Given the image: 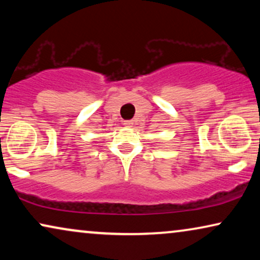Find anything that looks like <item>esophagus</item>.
Returning <instances> with one entry per match:
<instances>
[{
  "mask_svg": "<svg viewBox=\"0 0 260 260\" xmlns=\"http://www.w3.org/2000/svg\"><path fill=\"white\" fill-rule=\"evenodd\" d=\"M123 124H124V125H125V126L130 127V126L134 125V122H133V120H124Z\"/></svg>",
  "mask_w": 260,
  "mask_h": 260,
  "instance_id": "34e87169",
  "label": "esophagus"
}]
</instances>
